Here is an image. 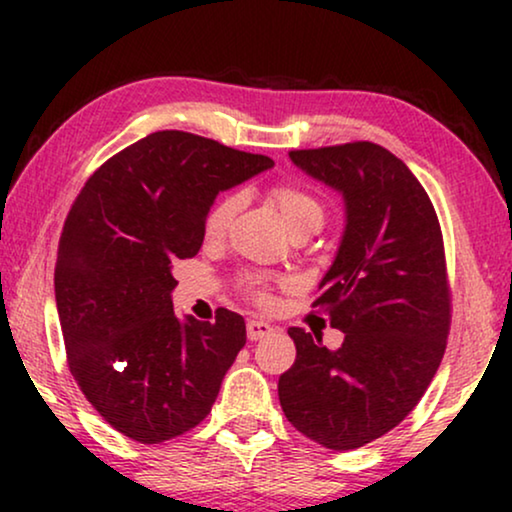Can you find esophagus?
<instances>
[{
  "mask_svg": "<svg viewBox=\"0 0 512 512\" xmlns=\"http://www.w3.org/2000/svg\"><path fill=\"white\" fill-rule=\"evenodd\" d=\"M272 331H275V328H272L270 321H263V319H249V324H247V338L251 342L268 338Z\"/></svg>",
  "mask_w": 512,
  "mask_h": 512,
  "instance_id": "1",
  "label": "esophagus"
}]
</instances>
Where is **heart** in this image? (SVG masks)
<instances>
[{
  "label": "heart",
  "mask_w": 512,
  "mask_h": 512,
  "mask_svg": "<svg viewBox=\"0 0 512 512\" xmlns=\"http://www.w3.org/2000/svg\"><path fill=\"white\" fill-rule=\"evenodd\" d=\"M270 200L277 205L279 214H282V219L289 230L303 226L307 221H324V207H321V202L314 198L307 188L291 184V181H282V184L272 186ZM240 205H242V198L237 193L223 195V198L216 202L205 216V235L221 237L226 233L228 223L235 216L237 209H240ZM247 289L251 291V296L254 298L265 300L268 298V279L258 275L249 277Z\"/></svg>",
  "instance_id": "obj_1"
}]
</instances>
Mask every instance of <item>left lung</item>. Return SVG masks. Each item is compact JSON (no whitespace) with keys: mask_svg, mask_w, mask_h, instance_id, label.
<instances>
[{"mask_svg":"<svg viewBox=\"0 0 512 512\" xmlns=\"http://www.w3.org/2000/svg\"><path fill=\"white\" fill-rule=\"evenodd\" d=\"M307 177L342 195L345 230L314 305L345 333L289 328L296 363L279 377L289 422L328 450H356L410 415L436 375L450 331L438 216L403 160L373 142L291 151Z\"/></svg>","mask_w":512,"mask_h":512,"instance_id":"8db88e82","label":"left lung"}]
</instances>
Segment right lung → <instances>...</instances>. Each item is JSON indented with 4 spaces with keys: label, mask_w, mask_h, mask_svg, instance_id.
<instances>
[{
    "label": "right lung",
    "mask_w": 512,
    "mask_h": 512,
    "mask_svg": "<svg viewBox=\"0 0 512 512\" xmlns=\"http://www.w3.org/2000/svg\"><path fill=\"white\" fill-rule=\"evenodd\" d=\"M272 165L160 130L109 158L69 209L55 263L69 370L123 436L163 443L212 410L247 326L223 307L216 321L179 319L172 270L200 251L216 195Z\"/></svg>",
    "instance_id": "right-lung-1"
}]
</instances>
